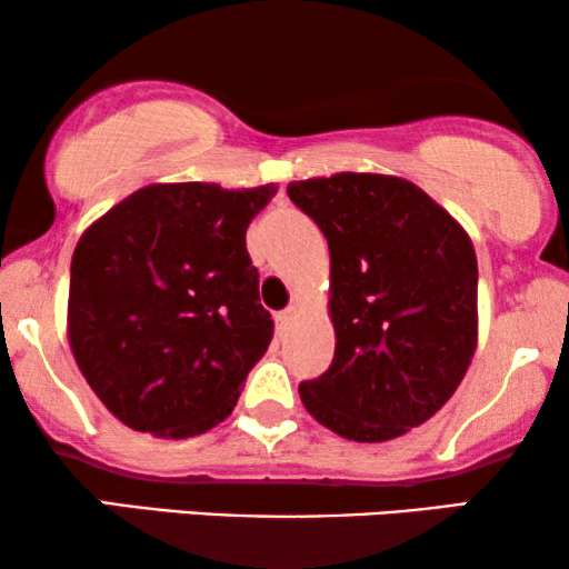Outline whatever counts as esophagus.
Segmentation results:
<instances>
[{
    "label": "esophagus",
    "mask_w": 569,
    "mask_h": 569,
    "mask_svg": "<svg viewBox=\"0 0 569 569\" xmlns=\"http://www.w3.org/2000/svg\"><path fill=\"white\" fill-rule=\"evenodd\" d=\"M295 313H298V308H295V306H290V308H284V310H282V313H277V323H279V329H284V326L292 321V316H295Z\"/></svg>",
    "instance_id": "1"
}]
</instances>
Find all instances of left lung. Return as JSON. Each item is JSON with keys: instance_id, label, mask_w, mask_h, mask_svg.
<instances>
[{"instance_id": "left-lung-1", "label": "left lung", "mask_w": 569, "mask_h": 569, "mask_svg": "<svg viewBox=\"0 0 569 569\" xmlns=\"http://www.w3.org/2000/svg\"><path fill=\"white\" fill-rule=\"evenodd\" d=\"M329 240L333 360L300 399L341 438L383 442L446 403L477 349V253L415 183L337 173L287 186Z\"/></svg>"}]
</instances>
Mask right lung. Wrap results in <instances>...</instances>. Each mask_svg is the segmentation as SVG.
Segmentation results:
<instances>
[{"instance_id":"obj_1","label":"right lung","mask_w":569,"mask_h":569,"mask_svg":"<svg viewBox=\"0 0 569 569\" xmlns=\"http://www.w3.org/2000/svg\"><path fill=\"white\" fill-rule=\"evenodd\" d=\"M271 197V183H152L84 230L69 279V345L131 430L193 438L236 407L274 337L246 248Z\"/></svg>"}]
</instances>
